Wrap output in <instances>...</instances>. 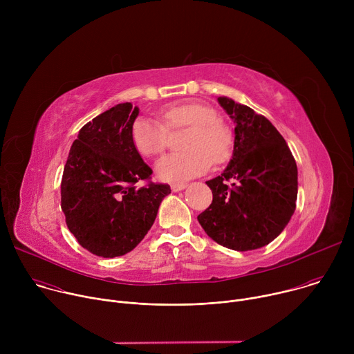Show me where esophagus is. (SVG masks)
Wrapping results in <instances>:
<instances>
[{
	"mask_svg": "<svg viewBox=\"0 0 354 354\" xmlns=\"http://www.w3.org/2000/svg\"><path fill=\"white\" fill-rule=\"evenodd\" d=\"M186 186H187L186 183H174V185H171V189H172V192H180V190H183Z\"/></svg>",
	"mask_w": 354,
	"mask_h": 354,
	"instance_id": "esophagus-1",
	"label": "esophagus"
}]
</instances>
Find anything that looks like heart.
I'll list each match as a JSON object with an SVG mask.
<instances>
[{
    "instance_id": "b5f03b06",
    "label": "heart",
    "mask_w": 354,
    "mask_h": 354,
    "mask_svg": "<svg viewBox=\"0 0 354 354\" xmlns=\"http://www.w3.org/2000/svg\"><path fill=\"white\" fill-rule=\"evenodd\" d=\"M164 123L153 118H137L130 130L131 142L144 157L164 153L168 130L189 127L185 153L164 157L157 164V175L167 182H182L207 172L213 161L225 162L232 153L230 131L217 122L214 109L200 104H179L162 111Z\"/></svg>"
}]
</instances>
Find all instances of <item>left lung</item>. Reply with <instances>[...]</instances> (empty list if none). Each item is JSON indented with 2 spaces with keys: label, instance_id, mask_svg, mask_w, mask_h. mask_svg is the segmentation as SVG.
I'll use <instances>...</instances> for the list:
<instances>
[{
  "label": "left lung",
  "instance_id": "8db88e82",
  "mask_svg": "<svg viewBox=\"0 0 354 354\" xmlns=\"http://www.w3.org/2000/svg\"><path fill=\"white\" fill-rule=\"evenodd\" d=\"M235 123L232 158L207 180L212 205L197 216L217 243L254 250L270 243L288 224L297 201V164L277 129L249 106L220 96Z\"/></svg>",
  "mask_w": 354,
  "mask_h": 354
}]
</instances>
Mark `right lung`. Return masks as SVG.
Returning a JSON list of instances; mask_svg holds the SVG:
<instances>
[{"label": "right lung", "mask_w": 354, "mask_h": 354, "mask_svg": "<svg viewBox=\"0 0 354 354\" xmlns=\"http://www.w3.org/2000/svg\"><path fill=\"white\" fill-rule=\"evenodd\" d=\"M138 108L119 104L88 122L73 142L62 179V210L78 243L91 254L116 258L133 250L153 227L167 183L131 142ZM145 180L141 188L136 183Z\"/></svg>", "instance_id": "obj_1"}]
</instances>
